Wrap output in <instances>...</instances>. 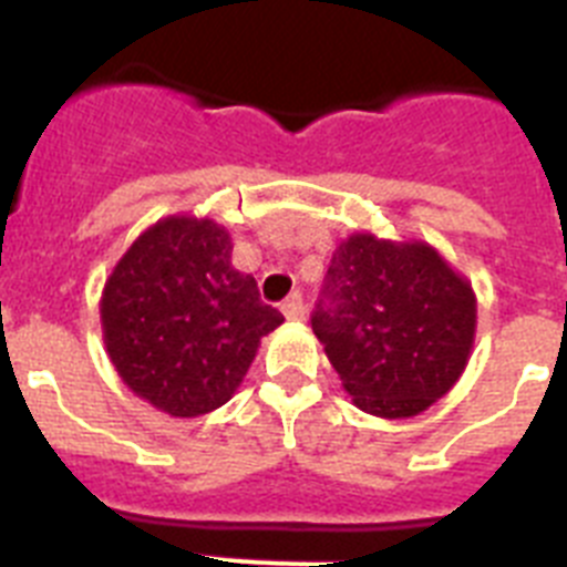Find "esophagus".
<instances>
[{
  "mask_svg": "<svg viewBox=\"0 0 567 567\" xmlns=\"http://www.w3.org/2000/svg\"><path fill=\"white\" fill-rule=\"evenodd\" d=\"M280 312L287 315L289 320H303V318H307V307H303V298H300V295H289V298L284 300Z\"/></svg>",
  "mask_w": 567,
  "mask_h": 567,
  "instance_id": "obj_1",
  "label": "esophagus"
}]
</instances>
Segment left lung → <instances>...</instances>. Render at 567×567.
<instances>
[{"mask_svg":"<svg viewBox=\"0 0 567 567\" xmlns=\"http://www.w3.org/2000/svg\"><path fill=\"white\" fill-rule=\"evenodd\" d=\"M312 332L360 412L403 420L452 392L477 332L471 280L425 240H340Z\"/></svg>","mask_w":567,"mask_h":567,"instance_id":"obj_1","label":"left lung"}]
</instances>
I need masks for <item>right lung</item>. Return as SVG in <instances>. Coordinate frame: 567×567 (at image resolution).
<instances>
[{"instance_id": "obj_1", "label": "right lung", "mask_w": 567, "mask_h": 567, "mask_svg": "<svg viewBox=\"0 0 567 567\" xmlns=\"http://www.w3.org/2000/svg\"><path fill=\"white\" fill-rule=\"evenodd\" d=\"M102 334L130 392L169 417L227 403L284 323L233 267V240L213 218L167 215L144 229L104 284Z\"/></svg>"}]
</instances>
